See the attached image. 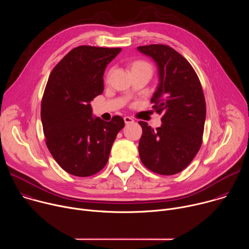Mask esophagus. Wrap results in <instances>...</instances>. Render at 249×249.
Wrapping results in <instances>:
<instances>
[{"label":"esophagus","mask_w":249,"mask_h":249,"mask_svg":"<svg viewBox=\"0 0 249 249\" xmlns=\"http://www.w3.org/2000/svg\"><path fill=\"white\" fill-rule=\"evenodd\" d=\"M124 122H125V124H130V123L134 122V119L132 117L126 116V117H124Z\"/></svg>","instance_id":"esophagus-1"}]
</instances>
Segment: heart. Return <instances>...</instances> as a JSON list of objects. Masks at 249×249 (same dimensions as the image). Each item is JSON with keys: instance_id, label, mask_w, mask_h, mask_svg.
<instances>
[{"instance_id": "heart-1", "label": "heart", "mask_w": 249, "mask_h": 249, "mask_svg": "<svg viewBox=\"0 0 249 249\" xmlns=\"http://www.w3.org/2000/svg\"><path fill=\"white\" fill-rule=\"evenodd\" d=\"M140 64H145V63H136L135 65H140Z\"/></svg>"}]
</instances>
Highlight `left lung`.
<instances>
[{
    "mask_svg": "<svg viewBox=\"0 0 249 249\" xmlns=\"http://www.w3.org/2000/svg\"><path fill=\"white\" fill-rule=\"evenodd\" d=\"M137 49L156 63L159 84L151 101L162 114V124L156 130L147 122H139L143 129L140 159L156 173H178L192 161L202 144L206 103L200 81L189 62L171 47L152 44Z\"/></svg>",
    "mask_w": 249,
    "mask_h": 249,
    "instance_id": "left-lung-1",
    "label": "left lung"
}]
</instances>
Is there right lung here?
<instances>
[{
	"mask_svg": "<svg viewBox=\"0 0 249 249\" xmlns=\"http://www.w3.org/2000/svg\"><path fill=\"white\" fill-rule=\"evenodd\" d=\"M121 48L79 46L51 72L41 102L46 145L68 173L90 176L101 170L124 120L106 122L92 114L89 102L103 91V75Z\"/></svg>",
	"mask_w": 249,
	"mask_h": 249,
	"instance_id": "obj_1",
	"label": "right lung"
}]
</instances>
